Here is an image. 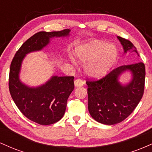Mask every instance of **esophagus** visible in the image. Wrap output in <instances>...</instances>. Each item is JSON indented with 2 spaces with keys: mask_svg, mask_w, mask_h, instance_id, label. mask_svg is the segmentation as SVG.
<instances>
[{
  "mask_svg": "<svg viewBox=\"0 0 152 152\" xmlns=\"http://www.w3.org/2000/svg\"><path fill=\"white\" fill-rule=\"evenodd\" d=\"M74 84L76 87H80V86H83V84H84V82H83V80L80 79V78H78V79L75 80Z\"/></svg>",
  "mask_w": 152,
  "mask_h": 152,
  "instance_id": "esophagus-1",
  "label": "esophagus"
}]
</instances>
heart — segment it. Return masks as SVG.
<instances>
[{
  "label": "heart",
  "mask_w": 152,
  "mask_h": 152,
  "mask_svg": "<svg viewBox=\"0 0 152 152\" xmlns=\"http://www.w3.org/2000/svg\"><path fill=\"white\" fill-rule=\"evenodd\" d=\"M78 59L87 63L85 71L88 76L99 78L104 76L114 66L118 57L116 47L103 41H94L78 48Z\"/></svg>",
  "instance_id": "b5f03b06"
}]
</instances>
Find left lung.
I'll return each instance as SVG.
<instances>
[{
    "mask_svg": "<svg viewBox=\"0 0 152 152\" xmlns=\"http://www.w3.org/2000/svg\"><path fill=\"white\" fill-rule=\"evenodd\" d=\"M126 53L137 50L130 41L118 36ZM130 70L133 79L126 86L118 81V76ZM145 66L142 62L121 65L115 68L100 79H88V109L91 116L96 121L106 125L120 123L128 117L142 99L145 83Z\"/></svg>",
    "mask_w": 152,
    "mask_h": 152,
    "instance_id": "left-lung-1",
    "label": "left lung"
}]
</instances>
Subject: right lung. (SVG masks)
I'll return each instance as SVG.
<instances>
[{
    "mask_svg": "<svg viewBox=\"0 0 152 152\" xmlns=\"http://www.w3.org/2000/svg\"><path fill=\"white\" fill-rule=\"evenodd\" d=\"M70 30L40 31L25 41L10 64L8 87L13 102L26 118L38 124H53L64 116L67 100L74 88V76H53L46 84L29 88L18 78L21 62L26 54L42 49L54 36H66Z\"/></svg>",
    "mask_w": 152,
    "mask_h": 152,
    "instance_id": "right-lung-1",
    "label": "right lung"
}]
</instances>
